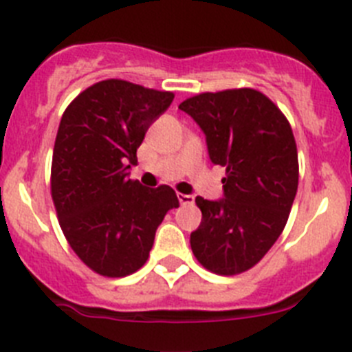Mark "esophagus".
I'll return each mask as SVG.
<instances>
[{
  "instance_id": "obj_1",
  "label": "esophagus",
  "mask_w": 352,
  "mask_h": 352,
  "mask_svg": "<svg viewBox=\"0 0 352 352\" xmlns=\"http://www.w3.org/2000/svg\"><path fill=\"white\" fill-rule=\"evenodd\" d=\"M178 199L183 206H186V204H194V201H195L194 195H188V194H178Z\"/></svg>"
}]
</instances>
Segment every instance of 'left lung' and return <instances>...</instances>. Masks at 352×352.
I'll list each match as a JSON object with an SVG mask.
<instances>
[{"instance_id":"8db88e82","label":"left lung","mask_w":352,"mask_h":352,"mask_svg":"<svg viewBox=\"0 0 352 352\" xmlns=\"http://www.w3.org/2000/svg\"><path fill=\"white\" fill-rule=\"evenodd\" d=\"M206 135L210 160L226 167L223 197H195L203 211L190 247L204 268L236 275L259 263L284 231L298 190L291 125L250 88L201 93L179 104Z\"/></svg>"}]
</instances>
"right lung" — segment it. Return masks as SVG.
Masks as SVG:
<instances>
[{
  "instance_id": "1",
  "label": "right lung",
  "mask_w": 352,
  "mask_h": 352,
  "mask_svg": "<svg viewBox=\"0 0 352 352\" xmlns=\"http://www.w3.org/2000/svg\"><path fill=\"white\" fill-rule=\"evenodd\" d=\"M173 98L170 91L102 80L84 89L60 121L52 201L72 250L104 276L138 272L166 213L179 206L170 186L146 188L129 178L146 132Z\"/></svg>"
}]
</instances>
